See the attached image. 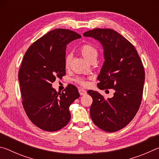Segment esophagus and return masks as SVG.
Wrapping results in <instances>:
<instances>
[{
	"label": "esophagus",
	"instance_id": "1",
	"mask_svg": "<svg viewBox=\"0 0 159 159\" xmlns=\"http://www.w3.org/2000/svg\"><path fill=\"white\" fill-rule=\"evenodd\" d=\"M79 92L80 95H85L87 94V91L84 89H82V88H80V89L79 90Z\"/></svg>",
	"mask_w": 159,
	"mask_h": 159
}]
</instances>
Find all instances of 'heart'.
Wrapping results in <instances>:
<instances>
[{
	"label": "heart",
	"mask_w": 159,
	"mask_h": 159,
	"mask_svg": "<svg viewBox=\"0 0 159 159\" xmlns=\"http://www.w3.org/2000/svg\"><path fill=\"white\" fill-rule=\"evenodd\" d=\"M80 52H81L83 57L85 58L88 61H90L91 60L97 59L98 55V50L93 46V45L86 43L83 45L81 48H80ZM71 55L70 54L66 55L65 57V66L69 67L70 63H71ZM76 81L79 83V84L81 85H85L86 82L83 79L80 78H77L76 79Z\"/></svg>",
	"instance_id": "heart-1"
}]
</instances>
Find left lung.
<instances>
[{"mask_svg":"<svg viewBox=\"0 0 159 159\" xmlns=\"http://www.w3.org/2000/svg\"><path fill=\"white\" fill-rule=\"evenodd\" d=\"M83 36L93 38L103 48L104 61L98 76V88L115 91L107 99L97 91H88L93 98L90 117L102 130L118 131L133 119L140 106L145 78L142 61L133 44L112 29H95Z\"/></svg>","mask_w":159,"mask_h":159,"instance_id":"1","label":"left lung"}]
</instances>
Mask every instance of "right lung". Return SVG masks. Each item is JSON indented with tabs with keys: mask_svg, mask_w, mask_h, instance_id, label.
Wrapping results in <instances>:
<instances>
[{
	"mask_svg": "<svg viewBox=\"0 0 159 159\" xmlns=\"http://www.w3.org/2000/svg\"><path fill=\"white\" fill-rule=\"evenodd\" d=\"M81 36L68 29L50 31L34 42L24 56L18 79L22 104L31 121L42 130L57 131L69 122V106L79 98L69 84L57 93L52 83L66 74V45Z\"/></svg>",
	"mask_w": 159,
	"mask_h": 159,
	"instance_id": "add662e5",
	"label": "right lung"
}]
</instances>
